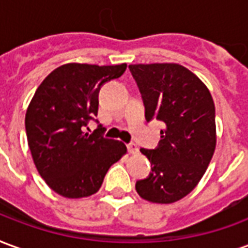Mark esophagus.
I'll use <instances>...</instances> for the list:
<instances>
[{"instance_id": "esophagus-1", "label": "esophagus", "mask_w": 248, "mask_h": 248, "mask_svg": "<svg viewBox=\"0 0 248 248\" xmlns=\"http://www.w3.org/2000/svg\"><path fill=\"white\" fill-rule=\"evenodd\" d=\"M127 150H129L130 154H137L138 153V146L135 145V143H129L127 145Z\"/></svg>"}]
</instances>
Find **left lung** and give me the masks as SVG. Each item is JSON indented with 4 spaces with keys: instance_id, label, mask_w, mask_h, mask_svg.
Segmentation results:
<instances>
[{
    "instance_id": "1",
    "label": "left lung",
    "mask_w": 248,
    "mask_h": 248,
    "mask_svg": "<svg viewBox=\"0 0 248 248\" xmlns=\"http://www.w3.org/2000/svg\"><path fill=\"white\" fill-rule=\"evenodd\" d=\"M142 94L147 122L165 124L154 150L140 149L151 163L146 179L135 183L140 198L174 203L195 188L217 145L215 106L206 85L178 63L129 65Z\"/></svg>"
}]
</instances>
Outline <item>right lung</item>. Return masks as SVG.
Segmentation results:
<instances>
[{"label": "right lung", "mask_w": 248, "mask_h": 248, "mask_svg": "<svg viewBox=\"0 0 248 248\" xmlns=\"http://www.w3.org/2000/svg\"><path fill=\"white\" fill-rule=\"evenodd\" d=\"M127 65L66 63L42 81L26 110L25 127L33 161L46 185L62 197H90L110 166L126 154L122 142L85 127L98 113V94ZM89 130V127H87Z\"/></svg>", "instance_id": "obj_1"}]
</instances>
